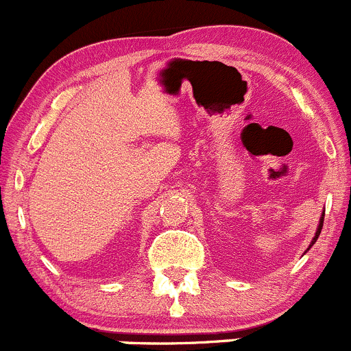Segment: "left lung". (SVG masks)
<instances>
[{"instance_id":"8db88e82","label":"left lung","mask_w":351,"mask_h":351,"mask_svg":"<svg viewBox=\"0 0 351 351\" xmlns=\"http://www.w3.org/2000/svg\"><path fill=\"white\" fill-rule=\"evenodd\" d=\"M323 221H324V213L323 215H321V218H319V226H317V230H316V234H314V238H313V241H311V245H309V248L313 247L314 243H316V240H317V237H319V233H321V228H323ZM308 248V250H309Z\"/></svg>"}]
</instances>
